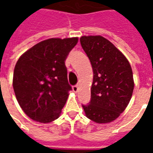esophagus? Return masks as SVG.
Masks as SVG:
<instances>
[{
  "mask_svg": "<svg viewBox=\"0 0 153 153\" xmlns=\"http://www.w3.org/2000/svg\"><path fill=\"white\" fill-rule=\"evenodd\" d=\"M72 88H73V91L74 93H77V92H78V89H79V87H78V85H74V86L72 87Z\"/></svg>",
  "mask_w": 153,
  "mask_h": 153,
  "instance_id": "esophagus-1",
  "label": "esophagus"
}]
</instances>
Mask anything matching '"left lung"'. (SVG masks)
<instances>
[{"instance_id":"obj_1","label":"left lung","mask_w":153,"mask_h":153,"mask_svg":"<svg viewBox=\"0 0 153 153\" xmlns=\"http://www.w3.org/2000/svg\"><path fill=\"white\" fill-rule=\"evenodd\" d=\"M80 43L93 70L91 100L82 105L88 119L98 124L118 118L134 91L133 72L126 57L102 36H83Z\"/></svg>"}]
</instances>
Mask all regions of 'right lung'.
<instances>
[{
	"instance_id": "add662e5",
	"label": "right lung",
	"mask_w": 153,
	"mask_h": 153,
	"mask_svg": "<svg viewBox=\"0 0 153 153\" xmlns=\"http://www.w3.org/2000/svg\"><path fill=\"white\" fill-rule=\"evenodd\" d=\"M78 38H50L31 47L15 65L13 88L29 118L49 123L59 117L72 88L65 61Z\"/></svg>"
}]
</instances>
